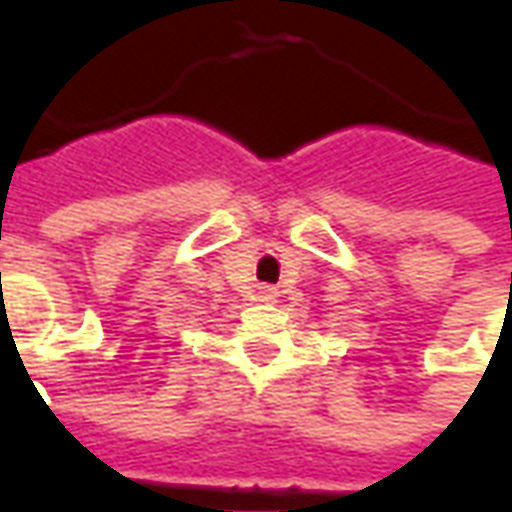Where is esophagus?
Listing matches in <instances>:
<instances>
[{
    "mask_svg": "<svg viewBox=\"0 0 512 512\" xmlns=\"http://www.w3.org/2000/svg\"><path fill=\"white\" fill-rule=\"evenodd\" d=\"M277 299V290L274 288H257V301H263V304H271V301Z\"/></svg>",
    "mask_w": 512,
    "mask_h": 512,
    "instance_id": "obj_1",
    "label": "esophagus"
}]
</instances>
